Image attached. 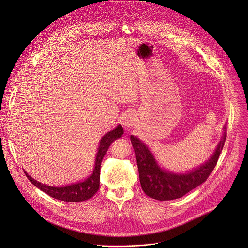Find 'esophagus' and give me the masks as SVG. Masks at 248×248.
Here are the masks:
<instances>
[{
  "label": "esophagus",
  "instance_id": "1",
  "mask_svg": "<svg viewBox=\"0 0 248 248\" xmlns=\"http://www.w3.org/2000/svg\"><path fill=\"white\" fill-rule=\"evenodd\" d=\"M135 117H134V114H132V113H127V114H125L124 117H123V119H122V121H121V124H122V125L125 128V129H129V128H131L132 126H133V124H135Z\"/></svg>",
  "mask_w": 248,
  "mask_h": 248
}]
</instances>
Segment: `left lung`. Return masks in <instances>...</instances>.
<instances>
[{
	"label": "left lung",
	"mask_w": 248,
	"mask_h": 248,
	"mask_svg": "<svg viewBox=\"0 0 248 248\" xmlns=\"http://www.w3.org/2000/svg\"><path fill=\"white\" fill-rule=\"evenodd\" d=\"M130 140L135 152L141 187L149 197L164 201L181 198L207 181L222 153L226 142V132L209 161L185 174L162 170L144 143L133 135L130 136Z\"/></svg>",
	"instance_id": "1"
}]
</instances>
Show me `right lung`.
<instances>
[{"label": "right lung", "instance_id": "add662e5", "mask_svg": "<svg viewBox=\"0 0 248 248\" xmlns=\"http://www.w3.org/2000/svg\"><path fill=\"white\" fill-rule=\"evenodd\" d=\"M123 132H124L123 127L121 125H118L117 128H115L112 131H109L108 133H106L102 137L99 150L95 160L96 161L95 169L89 178L82 183H78L75 185H70L62 187H55V186H49L43 185L37 181H35L27 172H25L27 179L31 182L32 185H34L40 190L47 193L53 198L66 201V202H79V201L87 200L91 198L99 189L101 163L104 155L106 154V152H107L109 146L114 142V141L117 138L122 136Z\"/></svg>", "mask_w": 248, "mask_h": 248}]
</instances>
